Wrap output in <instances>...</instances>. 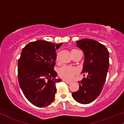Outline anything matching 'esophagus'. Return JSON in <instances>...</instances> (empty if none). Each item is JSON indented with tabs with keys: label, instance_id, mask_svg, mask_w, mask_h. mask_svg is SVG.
Here are the masks:
<instances>
[{
	"label": "esophagus",
	"instance_id": "esophagus-1",
	"mask_svg": "<svg viewBox=\"0 0 124 124\" xmlns=\"http://www.w3.org/2000/svg\"><path fill=\"white\" fill-rule=\"evenodd\" d=\"M62 81H63V82H65V83H66L67 85H70V84L71 83V82H69V81H67V80H63Z\"/></svg>",
	"mask_w": 124,
	"mask_h": 124
}]
</instances>
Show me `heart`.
<instances>
[{"label":"heart","instance_id":"1","mask_svg":"<svg viewBox=\"0 0 124 124\" xmlns=\"http://www.w3.org/2000/svg\"><path fill=\"white\" fill-rule=\"evenodd\" d=\"M75 50L76 49L72 50L71 52ZM77 73L78 71L75 68L69 66H63L61 68H60L59 72H58L60 77L67 80H72Z\"/></svg>","mask_w":124,"mask_h":124}]
</instances>
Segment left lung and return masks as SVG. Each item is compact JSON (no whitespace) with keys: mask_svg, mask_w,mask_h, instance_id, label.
I'll use <instances>...</instances> for the list:
<instances>
[{"mask_svg":"<svg viewBox=\"0 0 124 124\" xmlns=\"http://www.w3.org/2000/svg\"><path fill=\"white\" fill-rule=\"evenodd\" d=\"M76 43L85 54L82 74L88 75L79 81V90L72 96L78 103L88 104L102 91L109 69V52L105 45L94 39H82Z\"/></svg>","mask_w":124,"mask_h":124,"instance_id":"8db88e82","label":"left lung"}]
</instances>
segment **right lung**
Instances as JSON below:
<instances>
[{"instance_id":"obj_1","label":"right lung","mask_w":124,"mask_h":124,"mask_svg":"<svg viewBox=\"0 0 124 124\" xmlns=\"http://www.w3.org/2000/svg\"><path fill=\"white\" fill-rule=\"evenodd\" d=\"M62 43L55 44L44 40L31 42L23 48L18 60L19 84L24 95L32 104L46 107L54 101L56 79L54 70L56 53Z\"/></svg>"}]
</instances>
